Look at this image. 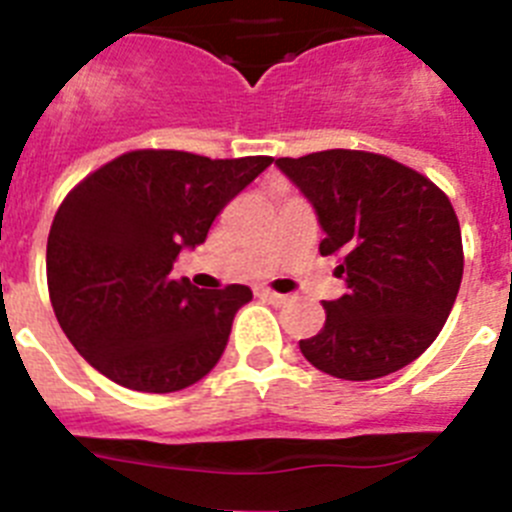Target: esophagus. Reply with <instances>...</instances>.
<instances>
[{
    "label": "esophagus",
    "instance_id": "34e87169",
    "mask_svg": "<svg viewBox=\"0 0 512 512\" xmlns=\"http://www.w3.org/2000/svg\"><path fill=\"white\" fill-rule=\"evenodd\" d=\"M256 295H259L261 300L271 302V305H284V302L289 300L287 295H279V292H271V289H259V292H256Z\"/></svg>",
    "mask_w": 512,
    "mask_h": 512
}]
</instances>
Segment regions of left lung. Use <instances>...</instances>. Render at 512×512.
Listing matches in <instances>:
<instances>
[{"instance_id": "8db88e82", "label": "left lung", "mask_w": 512, "mask_h": 512, "mask_svg": "<svg viewBox=\"0 0 512 512\" xmlns=\"http://www.w3.org/2000/svg\"><path fill=\"white\" fill-rule=\"evenodd\" d=\"M310 202L348 292L323 302L325 325L300 341L315 369L348 382L397 372L436 341L464 274L449 197L423 174L366 151L277 158Z\"/></svg>"}]
</instances>
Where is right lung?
I'll return each mask as SVG.
<instances>
[{
  "label": "right lung",
  "mask_w": 512,
  "mask_h": 512,
  "mask_svg": "<svg viewBox=\"0 0 512 512\" xmlns=\"http://www.w3.org/2000/svg\"><path fill=\"white\" fill-rule=\"evenodd\" d=\"M271 161L133 151L71 189L48 235V292L66 338L99 374L164 395L212 372L253 292L197 289L171 279V266Z\"/></svg>",
  "instance_id": "right-lung-1"
}]
</instances>
